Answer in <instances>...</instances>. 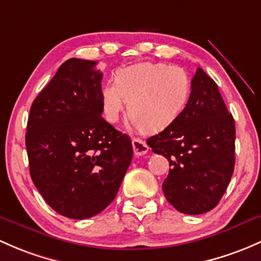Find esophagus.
Returning <instances> with one entry per match:
<instances>
[{
  "instance_id": "1",
  "label": "esophagus",
  "mask_w": 261,
  "mask_h": 261,
  "mask_svg": "<svg viewBox=\"0 0 261 261\" xmlns=\"http://www.w3.org/2000/svg\"><path fill=\"white\" fill-rule=\"evenodd\" d=\"M133 147H134V153L136 156H142L149 151V146H147L146 142L142 139L135 138L133 139Z\"/></svg>"
}]
</instances>
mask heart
I'll return each instance as SVG.
<instances>
[{
  "label": "heart",
  "instance_id": "obj_1",
  "mask_svg": "<svg viewBox=\"0 0 261 261\" xmlns=\"http://www.w3.org/2000/svg\"><path fill=\"white\" fill-rule=\"evenodd\" d=\"M191 87L190 76L184 68L142 62L121 68L115 73V82L101 85V110L103 117L115 123L127 101V115L136 127L159 130L184 111Z\"/></svg>",
  "mask_w": 261,
  "mask_h": 261
}]
</instances>
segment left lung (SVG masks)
I'll return each instance as SVG.
<instances>
[{
	"label": "left lung",
	"instance_id": "8db88e82",
	"mask_svg": "<svg viewBox=\"0 0 261 261\" xmlns=\"http://www.w3.org/2000/svg\"><path fill=\"white\" fill-rule=\"evenodd\" d=\"M185 109L169 126L147 139L155 153L169 160L163 184L177 211L199 215L223 197L235 165V122L216 82L197 68Z\"/></svg>",
	"mask_w": 261,
	"mask_h": 261
}]
</instances>
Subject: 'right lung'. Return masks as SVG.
<instances>
[{"label": "right lung", "mask_w": 261, "mask_h": 261, "mask_svg": "<svg viewBox=\"0 0 261 261\" xmlns=\"http://www.w3.org/2000/svg\"><path fill=\"white\" fill-rule=\"evenodd\" d=\"M97 62L70 59L30 110V174L45 201L70 219L97 215L111 204L133 160V144L101 116Z\"/></svg>", "instance_id": "obj_1"}]
</instances>
